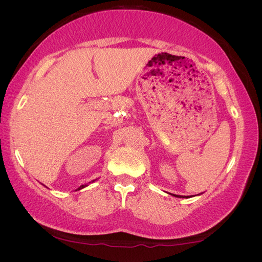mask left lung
<instances>
[{
	"mask_svg": "<svg viewBox=\"0 0 262 262\" xmlns=\"http://www.w3.org/2000/svg\"><path fill=\"white\" fill-rule=\"evenodd\" d=\"M169 194H171V195H173V196H176V198H189L188 195L186 196V195H178V194H173V193H169Z\"/></svg>",
	"mask_w": 262,
	"mask_h": 262,
	"instance_id": "1",
	"label": "left lung"
}]
</instances>
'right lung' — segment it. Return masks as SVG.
Instances as JSON below:
<instances>
[{"instance_id": "1", "label": "right lung", "mask_w": 262, "mask_h": 262, "mask_svg": "<svg viewBox=\"0 0 262 262\" xmlns=\"http://www.w3.org/2000/svg\"><path fill=\"white\" fill-rule=\"evenodd\" d=\"M95 180H93L92 182H94ZM87 186H89V184H86V185H82L80 188H78V190H81V189H83V188H85V187H87Z\"/></svg>"}]
</instances>
